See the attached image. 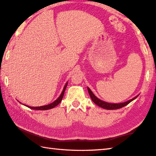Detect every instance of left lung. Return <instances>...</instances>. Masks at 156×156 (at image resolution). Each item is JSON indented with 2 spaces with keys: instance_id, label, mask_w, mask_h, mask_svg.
Listing matches in <instances>:
<instances>
[{
  "instance_id": "1",
  "label": "left lung",
  "mask_w": 156,
  "mask_h": 156,
  "mask_svg": "<svg viewBox=\"0 0 156 156\" xmlns=\"http://www.w3.org/2000/svg\"><path fill=\"white\" fill-rule=\"evenodd\" d=\"M88 90L90 96V98L92 100V101H93L95 103V104H97L98 106H99V107L102 108L106 109V110H116V109L121 108L122 107H124V106L127 105V104H129L130 102H132L133 100H134L136 98H137V97H138V96H136V97L133 98L132 99L129 100L128 101L124 102V103H110L105 102V101H101V100H100L99 99H98V98L96 96H95V95L93 93H92L91 90L88 87Z\"/></svg>"
}]
</instances>
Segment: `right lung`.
I'll return each instance as SVG.
<instances>
[{"instance_id": "right-lung-1", "label": "right lung", "mask_w": 156, "mask_h": 156, "mask_svg": "<svg viewBox=\"0 0 156 156\" xmlns=\"http://www.w3.org/2000/svg\"><path fill=\"white\" fill-rule=\"evenodd\" d=\"M67 84H68V83H66L64 88V89H63V91L62 92V94H60V96L58 97V99H56L54 102L51 103V104H48L47 105L40 106V107H29V106H27V105H26V106H27V107L29 108L33 109V110H49V109H52V108H55V106H57V105L59 104L60 102L62 101V98H63V97H64V94L65 90H66V88Z\"/></svg>"}]
</instances>
